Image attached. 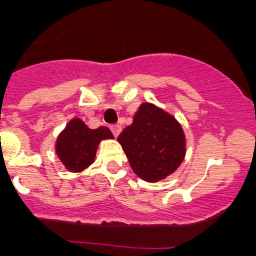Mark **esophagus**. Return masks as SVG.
Wrapping results in <instances>:
<instances>
[{
    "mask_svg": "<svg viewBox=\"0 0 256 256\" xmlns=\"http://www.w3.org/2000/svg\"><path fill=\"white\" fill-rule=\"evenodd\" d=\"M110 128H112L114 136H118V134H120L121 130H122V128H121L120 125H118V124H116V125H112Z\"/></svg>",
    "mask_w": 256,
    "mask_h": 256,
    "instance_id": "34e87169",
    "label": "esophagus"
}]
</instances>
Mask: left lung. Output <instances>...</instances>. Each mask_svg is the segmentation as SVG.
Listing matches in <instances>:
<instances>
[{"mask_svg":"<svg viewBox=\"0 0 256 256\" xmlns=\"http://www.w3.org/2000/svg\"><path fill=\"white\" fill-rule=\"evenodd\" d=\"M118 141L122 146L131 168L147 182H157L174 174L186 154L182 126L172 115L144 102L130 126Z\"/></svg>","mask_w":256,"mask_h":256,"instance_id":"1","label":"left lung"}]
</instances>
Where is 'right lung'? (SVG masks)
Wrapping results in <instances>:
<instances>
[{
  "label": "right lung",
  "instance_id": "add662e5",
  "mask_svg": "<svg viewBox=\"0 0 256 256\" xmlns=\"http://www.w3.org/2000/svg\"><path fill=\"white\" fill-rule=\"evenodd\" d=\"M112 138L106 126L92 130L80 118H73L59 135L56 151L66 170L80 172L94 162L100 141Z\"/></svg>",
  "mask_w": 256,
  "mask_h": 256
}]
</instances>
